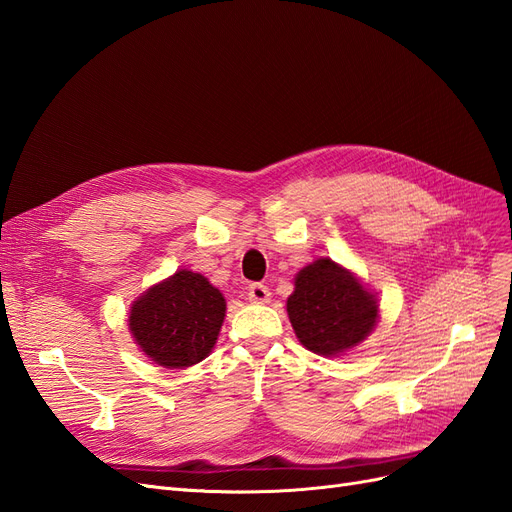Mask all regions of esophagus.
<instances>
[{"label": "esophagus", "mask_w": 512, "mask_h": 512, "mask_svg": "<svg viewBox=\"0 0 512 512\" xmlns=\"http://www.w3.org/2000/svg\"><path fill=\"white\" fill-rule=\"evenodd\" d=\"M247 299L254 303H267L271 299V292L265 284H252L250 288H247Z\"/></svg>", "instance_id": "34e87169"}]
</instances>
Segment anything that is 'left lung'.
<instances>
[{
	"mask_svg": "<svg viewBox=\"0 0 512 512\" xmlns=\"http://www.w3.org/2000/svg\"><path fill=\"white\" fill-rule=\"evenodd\" d=\"M286 309L299 342L322 356L359 346L378 320L374 294L331 258H318L297 273Z\"/></svg>",
	"mask_w": 512,
	"mask_h": 512,
	"instance_id": "obj_1",
	"label": "left lung"
}]
</instances>
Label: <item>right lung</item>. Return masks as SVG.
I'll return each mask as SVG.
<instances>
[{
    "instance_id": "obj_1",
    "label": "right lung",
    "mask_w": 512,
    "mask_h": 512,
    "mask_svg": "<svg viewBox=\"0 0 512 512\" xmlns=\"http://www.w3.org/2000/svg\"><path fill=\"white\" fill-rule=\"evenodd\" d=\"M224 316L222 292L205 275L181 269L134 301L130 331L153 363L183 369L209 356Z\"/></svg>"
}]
</instances>
